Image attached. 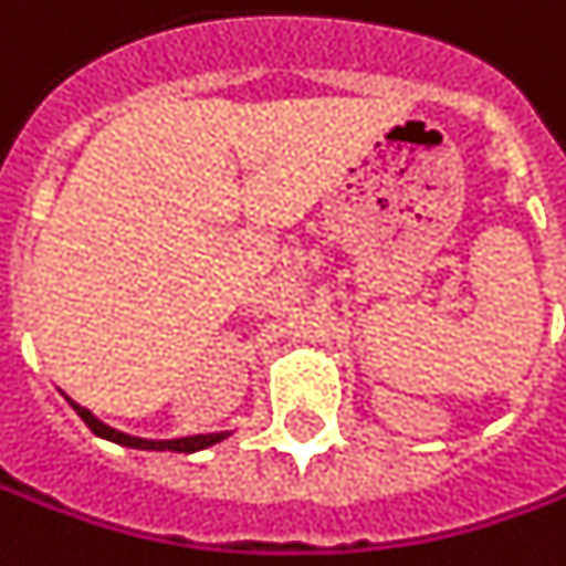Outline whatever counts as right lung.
Wrapping results in <instances>:
<instances>
[{
  "label": "right lung",
  "mask_w": 566,
  "mask_h": 566,
  "mask_svg": "<svg viewBox=\"0 0 566 566\" xmlns=\"http://www.w3.org/2000/svg\"><path fill=\"white\" fill-rule=\"evenodd\" d=\"M70 401V398H66ZM73 410H76L82 422L88 426L91 432L97 434V438H106V441H113V444H122V448H134V450H174V453H196V450H205L217 444V441H223L232 432H211V434H187V438H168V441H153V438H134V434H125L113 429V426H106L101 422L94 413H91L88 407H78L76 401H70Z\"/></svg>",
  "instance_id": "1"
}]
</instances>
